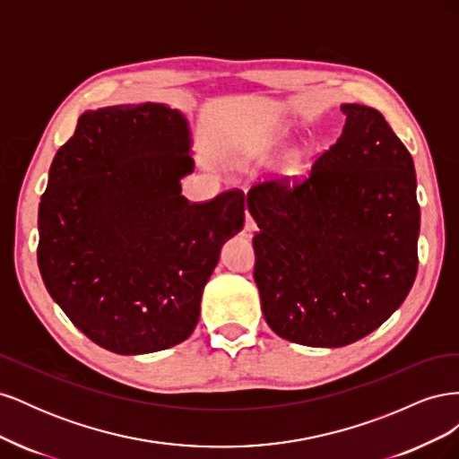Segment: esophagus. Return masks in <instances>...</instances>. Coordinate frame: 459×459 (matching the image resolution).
<instances>
[{
    "instance_id": "esophagus-1",
    "label": "esophagus",
    "mask_w": 459,
    "mask_h": 459,
    "mask_svg": "<svg viewBox=\"0 0 459 459\" xmlns=\"http://www.w3.org/2000/svg\"><path fill=\"white\" fill-rule=\"evenodd\" d=\"M256 231V221H255V218L248 214V212H245V226H243V235L245 238H253V233Z\"/></svg>"
}]
</instances>
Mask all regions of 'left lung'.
<instances>
[{
    "mask_svg": "<svg viewBox=\"0 0 459 459\" xmlns=\"http://www.w3.org/2000/svg\"><path fill=\"white\" fill-rule=\"evenodd\" d=\"M337 143L304 182L247 195L260 231L255 281L275 335L339 349L369 335L408 297L418 273L415 169L385 117L341 105Z\"/></svg>",
    "mask_w": 459,
    "mask_h": 459,
    "instance_id": "1",
    "label": "left lung"
}]
</instances>
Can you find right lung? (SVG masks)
Instances as JSON below:
<instances>
[{
    "label": "right lung",
    "mask_w": 459,
    "mask_h": 459,
    "mask_svg": "<svg viewBox=\"0 0 459 459\" xmlns=\"http://www.w3.org/2000/svg\"><path fill=\"white\" fill-rule=\"evenodd\" d=\"M187 118L164 103L86 110L55 155L38 211L48 293L101 349L135 356L184 342L245 195L189 203Z\"/></svg>",
    "instance_id": "obj_1"
}]
</instances>
